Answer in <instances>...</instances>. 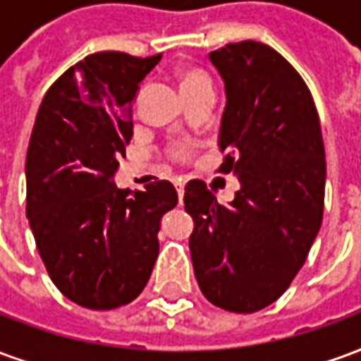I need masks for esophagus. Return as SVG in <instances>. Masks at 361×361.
Masks as SVG:
<instances>
[{"label":"esophagus","mask_w":361,"mask_h":361,"mask_svg":"<svg viewBox=\"0 0 361 361\" xmlns=\"http://www.w3.org/2000/svg\"><path fill=\"white\" fill-rule=\"evenodd\" d=\"M185 181H181L178 180L176 181V189H178V197H180V203H181V199H183V193H185Z\"/></svg>","instance_id":"esophagus-1"}]
</instances>
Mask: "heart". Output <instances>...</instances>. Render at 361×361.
I'll use <instances>...</instances> for the list:
<instances>
[{
  "label": "heart",
  "mask_w": 361,
  "mask_h": 361,
  "mask_svg": "<svg viewBox=\"0 0 361 361\" xmlns=\"http://www.w3.org/2000/svg\"><path fill=\"white\" fill-rule=\"evenodd\" d=\"M195 81H207V75L203 71H199V69H188L185 73L181 75V87H185L189 82H195ZM173 157L176 158H183L185 157V149L180 147V149L173 150Z\"/></svg>",
  "instance_id": "obj_1"
}]
</instances>
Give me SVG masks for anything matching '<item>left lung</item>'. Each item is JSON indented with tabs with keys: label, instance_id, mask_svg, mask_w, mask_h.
Returning <instances> with one entry per match:
<instances>
[{
	"label": "left lung",
	"instance_id": "8db88e82",
	"mask_svg": "<svg viewBox=\"0 0 361 361\" xmlns=\"http://www.w3.org/2000/svg\"><path fill=\"white\" fill-rule=\"evenodd\" d=\"M226 89L220 173H235L220 204L201 180L185 185L189 250L203 295L216 307L255 313L286 292L317 238L325 203L319 114L300 73L267 44H226L209 54Z\"/></svg>",
	"mask_w": 361,
	"mask_h": 361
}]
</instances>
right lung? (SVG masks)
<instances>
[{"label": "right lung", "instance_id": "obj_1", "mask_svg": "<svg viewBox=\"0 0 361 361\" xmlns=\"http://www.w3.org/2000/svg\"><path fill=\"white\" fill-rule=\"evenodd\" d=\"M160 54L98 51L51 85L27 150V219L51 282L87 310H116L147 286L158 230L178 204L170 181L118 189L131 102Z\"/></svg>", "mask_w": 361, "mask_h": 361}]
</instances>
